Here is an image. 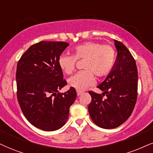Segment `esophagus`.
<instances>
[{"mask_svg":"<svg viewBox=\"0 0 153 153\" xmlns=\"http://www.w3.org/2000/svg\"><path fill=\"white\" fill-rule=\"evenodd\" d=\"M76 94H77V96H80V95H82V94H83V91H78V90H77L76 91Z\"/></svg>","mask_w":153,"mask_h":153,"instance_id":"obj_1","label":"esophagus"}]
</instances>
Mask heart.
<instances>
[{"mask_svg": "<svg viewBox=\"0 0 153 153\" xmlns=\"http://www.w3.org/2000/svg\"><path fill=\"white\" fill-rule=\"evenodd\" d=\"M73 56L62 54L58 59L60 69L67 74H71L75 69L76 59H85L84 71H79L68 81L69 85L78 91H83L95 82L94 74L98 77L106 76L114 67L116 52L108 45L97 42H86L74 47Z\"/></svg>", "mask_w": 153, "mask_h": 153, "instance_id": "1", "label": "heart"}]
</instances>
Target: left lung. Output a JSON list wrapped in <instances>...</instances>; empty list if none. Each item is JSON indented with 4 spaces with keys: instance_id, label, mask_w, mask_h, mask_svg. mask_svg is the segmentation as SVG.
Returning <instances> with one entry per match:
<instances>
[{
    "instance_id": "1",
    "label": "left lung",
    "mask_w": 153,
    "mask_h": 153,
    "mask_svg": "<svg viewBox=\"0 0 153 153\" xmlns=\"http://www.w3.org/2000/svg\"><path fill=\"white\" fill-rule=\"evenodd\" d=\"M117 57L110 73L97 86L102 94L88 91L91 101L88 113L100 128L112 129L123 123L131 116L137 97V69L128 48L114 39ZM105 97H103L104 96Z\"/></svg>"
}]
</instances>
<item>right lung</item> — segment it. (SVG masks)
<instances>
[{
  "mask_svg": "<svg viewBox=\"0 0 153 153\" xmlns=\"http://www.w3.org/2000/svg\"><path fill=\"white\" fill-rule=\"evenodd\" d=\"M65 42L41 41L22 54L16 70L17 97L24 116L32 125L45 131L58 130L67 122L76 92L67 85L58 59L69 46Z\"/></svg>",
  "mask_w": 153,
  "mask_h": 153,
  "instance_id": "right-lung-1",
  "label": "right lung"
}]
</instances>
